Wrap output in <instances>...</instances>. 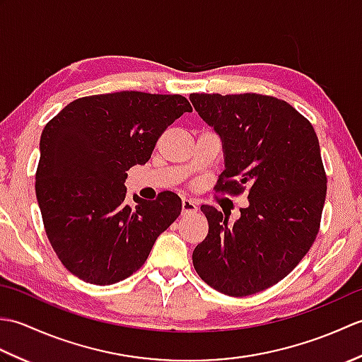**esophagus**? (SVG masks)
Wrapping results in <instances>:
<instances>
[{"label":"esophagus","instance_id":"1","mask_svg":"<svg viewBox=\"0 0 362 362\" xmlns=\"http://www.w3.org/2000/svg\"><path fill=\"white\" fill-rule=\"evenodd\" d=\"M197 211V205L191 199H182V214H191Z\"/></svg>","mask_w":362,"mask_h":362}]
</instances>
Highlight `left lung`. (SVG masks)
Returning <instances> with one entry per match:
<instances>
[{
	"instance_id": "obj_1",
	"label": "left lung",
	"mask_w": 362,
	"mask_h": 362,
	"mask_svg": "<svg viewBox=\"0 0 362 362\" xmlns=\"http://www.w3.org/2000/svg\"><path fill=\"white\" fill-rule=\"evenodd\" d=\"M189 101L222 138L226 169L216 191L241 194V218L202 205L209 235L196 245L199 276L222 294L274 286L308 253L319 233L327 174L311 122L274 96L193 93Z\"/></svg>"
}]
</instances>
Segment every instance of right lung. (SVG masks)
I'll use <instances>...</instances> for the list:
<instances>
[{
  "label": "right lung",
  "mask_w": 362,
  "mask_h": 362,
  "mask_svg": "<svg viewBox=\"0 0 362 362\" xmlns=\"http://www.w3.org/2000/svg\"><path fill=\"white\" fill-rule=\"evenodd\" d=\"M185 112L193 109L180 95L118 91L76 99L45 126L35 194L54 252L78 279L99 286L127 279L179 218L177 194L134 196L132 206L124 182Z\"/></svg>",
  "instance_id": "right-lung-1"
}]
</instances>
